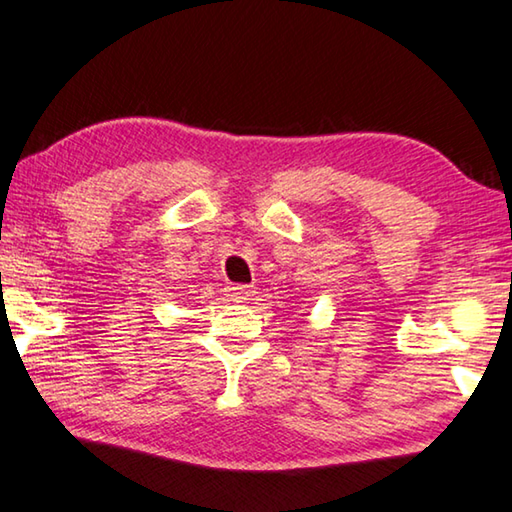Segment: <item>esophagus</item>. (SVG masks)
I'll return each mask as SVG.
<instances>
[{"label":"esophagus","instance_id":"esophagus-1","mask_svg":"<svg viewBox=\"0 0 512 512\" xmlns=\"http://www.w3.org/2000/svg\"><path fill=\"white\" fill-rule=\"evenodd\" d=\"M253 293H255V289L250 287V284H235V287L228 289V296L232 302H246V300H250Z\"/></svg>","mask_w":512,"mask_h":512}]
</instances>
